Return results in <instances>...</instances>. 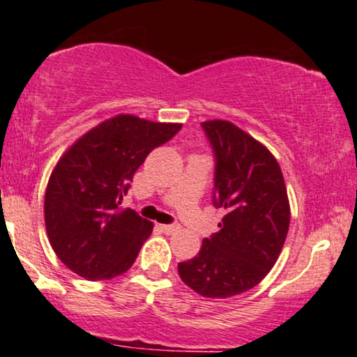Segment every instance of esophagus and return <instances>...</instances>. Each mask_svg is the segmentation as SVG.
Masks as SVG:
<instances>
[{
	"label": "esophagus",
	"instance_id": "esophagus-1",
	"mask_svg": "<svg viewBox=\"0 0 357 357\" xmlns=\"http://www.w3.org/2000/svg\"><path fill=\"white\" fill-rule=\"evenodd\" d=\"M178 229H180L178 224H163V225H162V230H163V232H167V234L177 232Z\"/></svg>",
	"mask_w": 357,
	"mask_h": 357
}]
</instances>
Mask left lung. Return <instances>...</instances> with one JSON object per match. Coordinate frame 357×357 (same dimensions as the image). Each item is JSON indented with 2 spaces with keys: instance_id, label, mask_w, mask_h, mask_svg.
<instances>
[{
  "instance_id": "obj_1",
  "label": "left lung",
  "mask_w": 357,
  "mask_h": 357,
  "mask_svg": "<svg viewBox=\"0 0 357 357\" xmlns=\"http://www.w3.org/2000/svg\"><path fill=\"white\" fill-rule=\"evenodd\" d=\"M202 130L215 162L212 204L225 215L200 252L178 264V275L200 296L220 299L249 291L269 274L291 212L282 172L266 146L230 121H204Z\"/></svg>"
}]
</instances>
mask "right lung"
<instances>
[{
	"label": "right lung",
	"instance_id": "1",
	"mask_svg": "<svg viewBox=\"0 0 357 357\" xmlns=\"http://www.w3.org/2000/svg\"><path fill=\"white\" fill-rule=\"evenodd\" d=\"M182 125L119 115L85 133L54 167L45 224L54 254L75 274L105 280L127 272L153 224L120 211L138 167Z\"/></svg>",
	"mask_w": 357,
	"mask_h": 357
}]
</instances>
